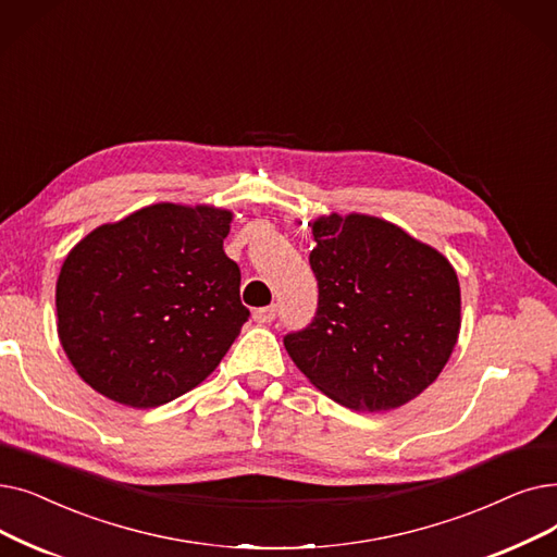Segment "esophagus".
<instances>
[{"instance_id":"obj_1","label":"esophagus","mask_w":557,"mask_h":557,"mask_svg":"<svg viewBox=\"0 0 557 557\" xmlns=\"http://www.w3.org/2000/svg\"><path fill=\"white\" fill-rule=\"evenodd\" d=\"M275 313H277V307H275V305H271V307H259V309L252 311V319H255L259 325H269V323H273Z\"/></svg>"}]
</instances>
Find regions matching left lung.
Wrapping results in <instances>:
<instances>
[{"mask_svg":"<svg viewBox=\"0 0 557 557\" xmlns=\"http://www.w3.org/2000/svg\"><path fill=\"white\" fill-rule=\"evenodd\" d=\"M319 309L284 336L294 364L319 392L357 412H389L440 377L462 325L450 261L369 213L311 223Z\"/></svg>","mask_w":557,"mask_h":557,"instance_id":"8db88e82","label":"left lung"}]
</instances>
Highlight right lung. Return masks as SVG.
Here are the masks:
<instances>
[{"label": "right lung", "mask_w": 557, "mask_h": 557, "mask_svg": "<svg viewBox=\"0 0 557 557\" xmlns=\"http://www.w3.org/2000/svg\"><path fill=\"white\" fill-rule=\"evenodd\" d=\"M234 213L157 202L104 223L72 248L57 280V332L77 375L134 409L207 380L250 311L225 255Z\"/></svg>", "instance_id": "add662e5"}]
</instances>
